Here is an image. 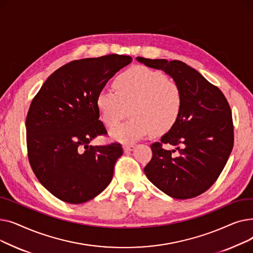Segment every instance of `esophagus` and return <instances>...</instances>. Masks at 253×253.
Segmentation results:
<instances>
[{
  "label": "esophagus",
  "mask_w": 253,
  "mask_h": 253,
  "mask_svg": "<svg viewBox=\"0 0 253 253\" xmlns=\"http://www.w3.org/2000/svg\"><path fill=\"white\" fill-rule=\"evenodd\" d=\"M134 148H135V145H134V144H125L124 147H123V150H124V152L128 153V152L133 151V150H134Z\"/></svg>",
  "instance_id": "34e87169"
}]
</instances>
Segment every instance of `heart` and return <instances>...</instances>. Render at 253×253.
I'll list each match as a JSON object with an SVG mask.
<instances>
[{
  "instance_id": "heart-1",
  "label": "heart",
  "mask_w": 253,
  "mask_h": 253,
  "mask_svg": "<svg viewBox=\"0 0 253 253\" xmlns=\"http://www.w3.org/2000/svg\"><path fill=\"white\" fill-rule=\"evenodd\" d=\"M113 89H102L96 106L102 122L115 127L127 115L128 121L112 130L111 136L121 142H133L156 131L165 133L178 120L183 95L180 86L159 71L135 65L120 74Z\"/></svg>"
}]
</instances>
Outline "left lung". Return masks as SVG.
Here are the masks:
<instances>
[{
    "label": "left lung",
    "instance_id": "obj_1",
    "mask_svg": "<svg viewBox=\"0 0 253 253\" xmlns=\"http://www.w3.org/2000/svg\"><path fill=\"white\" fill-rule=\"evenodd\" d=\"M162 70L180 86V116L161 141L151 145L153 157L144 173L156 187L175 199H191L206 192L228 162L234 145L230 104L220 89L179 60L136 58ZM163 144L177 147L168 151Z\"/></svg>",
    "mask_w": 253,
    "mask_h": 253
}]
</instances>
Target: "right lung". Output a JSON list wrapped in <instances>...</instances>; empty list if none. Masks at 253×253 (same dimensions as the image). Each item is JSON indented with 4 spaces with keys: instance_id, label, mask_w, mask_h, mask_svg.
Instances as JSON below:
<instances>
[{
    "instance_id": "add662e5",
    "label": "right lung",
    "mask_w": 253,
    "mask_h": 253,
    "mask_svg": "<svg viewBox=\"0 0 253 253\" xmlns=\"http://www.w3.org/2000/svg\"><path fill=\"white\" fill-rule=\"evenodd\" d=\"M131 61L119 54L71 61L53 73L32 100L25 121L29 161L43 187L63 202H87L113 178L122 145L89 142L108 134L99 121L98 92Z\"/></svg>"
}]
</instances>
